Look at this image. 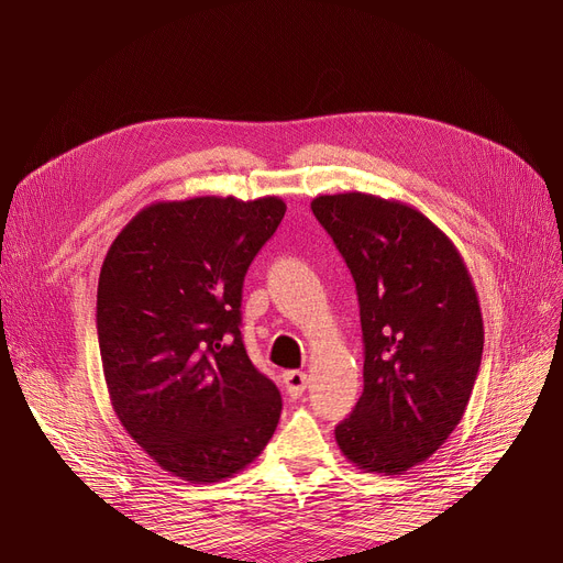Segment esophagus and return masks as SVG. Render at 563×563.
<instances>
[{
  "label": "esophagus",
  "mask_w": 563,
  "mask_h": 563,
  "mask_svg": "<svg viewBox=\"0 0 563 563\" xmlns=\"http://www.w3.org/2000/svg\"><path fill=\"white\" fill-rule=\"evenodd\" d=\"M283 378H285L287 395H289L291 399H299V397L306 393L308 383H310L308 374H306V372H299V369H289V372H285V374H283Z\"/></svg>",
  "instance_id": "obj_1"
}]
</instances>
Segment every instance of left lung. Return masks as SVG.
Listing matches in <instances>:
<instances>
[{
    "mask_svg": "<svg viewBox=\"0 0 563 563\" xmlns=\"http://www.w3.org/2000/svg\"><path fill=\"white\" fill-rule=\"evenodd\" d=\"M356 280L363 395L335 429L349 463L404 475L463 420L484 351V319L463 255L418 207L365 191L317 196Z\"/></svg>",
    "mask_w": 563,
    "mask_h": 563,
    "instance_id": "8db88e82",
    "label": "left lung"
}]
</instances>
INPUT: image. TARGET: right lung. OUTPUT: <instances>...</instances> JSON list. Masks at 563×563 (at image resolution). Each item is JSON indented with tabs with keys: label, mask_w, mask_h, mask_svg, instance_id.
<instances>
[{
	"label": "right lung",
	"mask_w": 563,
	"mask_h": 563,
	"mask_svg": "<svg viewBox=\"0 0 563 563\" xmlns=\"http://www.w3.org/2000/svg\"><path fill=\"white\" fill-rule=\"evenodd\" d=\"M278 196L157 200L121 230L98 283V342L115 418L168 475L217 484L251 465L280 393L242 342V285L276 232Z\"/></svg>",
	"instance_id": "obj_1"
}]
</instances>
